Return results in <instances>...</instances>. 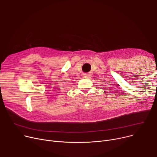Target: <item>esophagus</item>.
I'll list each match as a JSON object with an SVG mask.
<instances>
[{"mask_svg": "<svg viewBox=\"0 0 157 157\" xmlns=\"http://www.w3.org/2000/svg\"><path fill=\"white\" fill-rule=\"evenodd\" d=\"M84 77L85 78H89V76H88V75H87V74H86V75H85L84 76Z\"/></svg>", "mask_w": 157, "mask_h": 157, "instance_id": "obj_1", "label": "esophagus"}]
</instances>
